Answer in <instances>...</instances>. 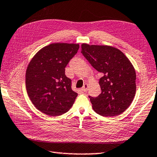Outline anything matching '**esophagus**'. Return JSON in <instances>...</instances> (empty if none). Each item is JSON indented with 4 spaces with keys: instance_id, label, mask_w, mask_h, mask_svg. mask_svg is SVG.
<instances>
[{
    "instance_id": "obj_1",
    "label": "esophagus",
    "mask_w": 157,
    "mask_h": 157,
    "mask_svg": "<svg viewBox=\"0 0 157 157\" xmlns=\"http://www.w3.org/2000/svg\"><path fill=\"white\" fill-rule=\"evenodd\" d=\"M88 84H84L83 87L81 88V90L83 91V92H86V91L88 90Z\"/></svg>"
}]
</instances>
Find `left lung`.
<instances>
[{
    "label": "left lung",
    "instance_id": "obj_1",
    "mask_svg": "<svg viewBox=\"0 0 157 157\" xmlns=\"http://www.w3.org/2000/svg\"><path fill=\"white\" fill-rule=\"evenodd\" d=\"M81 53L94 69L102 73L101 94L89 96L93 110L105 117L119 115L133 101L136 93L135 68L120 50L108 45L82 44Z\"/></svg>",
    "mask_w": 157,
    "mask_h": 157
}]
</instances>
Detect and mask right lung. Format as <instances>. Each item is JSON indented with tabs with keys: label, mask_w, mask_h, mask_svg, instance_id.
<instances>
[{
	"label": "right lung",
	"mask_w": 157,
	"mask_h": 157,
	"mask_svg": "<svg viewBox=\"0 0 157 157\" xmlns=\"http://www.w3.org/2000/svg\"><path fill=\"white\" fill-rule=\"evenodd\" d=\"M79 44L52 43L38 51L26 71V88L37 109L51 117L67 113L78 93L71 88L65 67L79 49Z\"/></svg>",
	"instance_id": "obj_1"
}]
</instances>
